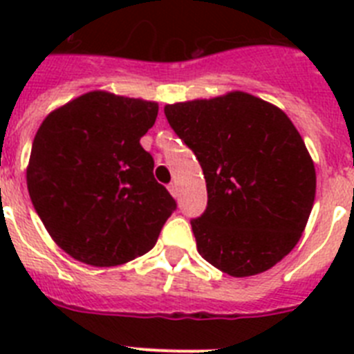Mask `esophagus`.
<instances>
[{"instance_id":"obj_1","label":"esophagus","mask_w":354,"mask_h":354,"mask_svg":"<svg viewBox=\"0 0 354 354\" xmlns=\"http://www.w3.org/2000/svg\"><path fill=\"white\" fill-rule=\"evenodd\" d=\"M168 192H170L171 196H175V198L179 196V187H177V184H175V183L168 184Z\"/></svg>"}]
</instances>
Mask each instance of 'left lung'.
Masks as SVG:
<instances>
[{"instance_id": "1", "label": "left lung", "mask_w": 354, "mask_h": 354, "mask_svg": "<svg viewBox=\"0 0 354 354\" xmlns=\"http://www.w3.org/2000/svg\"><path fill=\"white\" fill-rule=\"evenodd\" d=\"M193 150L207 207L192 220L198 253L230 277L268 271L296 246L315 198V168L282 109L245 92L165 106Z\"/></svg>"}]
</instances>
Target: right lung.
Listing matches in <instances>:
<instances>
[{
	"mask_svg": "<svg viewBox=\"0 0 354 354\" xmlns=\"http://www.w3.org/2000/svg\"><path fill=\"white\" fill-rule=\"evenodd\" d=\"M158 102L88 92L55 109L31 145L26 180L44 227L71 257L97 268L149 252L177 209L140 138Z\"/></svg>",
	"mask_w": 354,
	"mask_h": 354,
	"instance_id": "right-lung-1",
	"label": "right lung"
}]
</instances>
